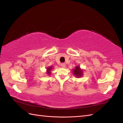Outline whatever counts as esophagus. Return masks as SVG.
I'll list each match as a JSON object with an SVG mask.
<instances>
[{"label": "esophagus", "mask_w": 123, "mask_h": 123, "mask_svg": "<svg viewBox=\"0 0 123 123\" xmlns=\"http://www.w3.org/2000/svg\"><path fill=\"white\" fill-rule=\"evenodd\" d=\"M61 67H65V64H61Z\"/></svg>", "instance_id": "1"}]
</instances>
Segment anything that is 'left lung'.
<instances>
[{
    "label": "left lung",
    "mask_w": 123,
    "mask_h": 123,
    "mask_svg": "<svg viewBox=\"0 0 123 123\" xmlns=\"http://www.w3.org/2000/svg\"><path fill=\"white\" fill-rule=\"evenodd\" d=\"M73 73L75 75H76L77 77H80L81 76V75H82V73L83 71L80 70L79 67H76L75 69L73 70Z\"/></svg>",
    "instance_id": "obj_1"
}]
</instances>
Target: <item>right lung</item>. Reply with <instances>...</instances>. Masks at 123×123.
Returning <instances> with one entry per match:
<instances>
[{
  "label": "right lung",
  "instance_id": "add662e5",
  "mask_svg": "<svg viewBox=\"0 0 123 123\" xmlns=\"http://www.w3.org/2000/svg\"><path fill=\"white\" fill-rule=\"evenodd\" d=\"M51 69H52V67H49V68H48L47 69V73H48V74H50V70H51Z\"/></svg>",
  "mask_w": 123,
  "mask_h": 123
}]
</instances>
